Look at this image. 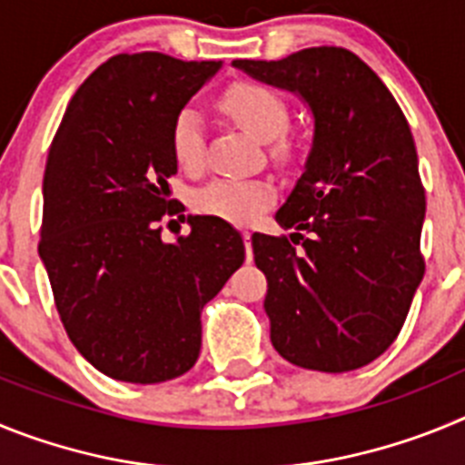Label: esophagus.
Segmentation results:
<instances>
[{
  "mask_svg": "<svg viewBox=\"0 0 465 465\" xmlns=\"http://www.w3.org/2000/svg\"><path fill=\"white\" fill-rule=\"evenodd\" d=\"M244 246H246V258H249V261H252L253 258V252H252V232H244Z\"/></svg>",
  "mask_w": 465,
  "mask_h": 465,
  "instance_id": "1",
  "label": "esophagus"
}]
</instances>
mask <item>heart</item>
<instances>
[{
  "label": "heart",
  "instance_id": "obj_1",
  "mask_svg": "<svg viewBox=\"0 0 465 465\" xmlns=\"http://www.w3.org/2000/svg\"><path fill=\"white\" fill-rule=\"evenodd\" d=\"M221 111L232 118L244 133L270 143L274 158L289 155V143L279 134L289 125V109L274 90L258 84H237L221 97ZM172 153L176 165L197 172L204 165V125L195 109L179 111L172 123ZM274 188L261 179H216L195 193V209L213 219L246 225L272 203Z\"/></svg>",
  "mask_w": 465,
  "mask_h": 465
}]
</instances>
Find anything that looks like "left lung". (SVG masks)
<instances>
[{"label":"left lung","mask_w":465,"mask_h":465,"mask_svg":"<svg viewBox=\"0 0 465 465\" xmlns=\"http://www.w3.org/2000/svg\"><path fill=\"white\" fill-rule=\"evenodd\" d=\"M232 67L298 94L314 118L302 174L274 213L303 249L252 237L268 277L270 340L307 371L363 368L391 347L424 277L426 197L408 121L380 76L344 48Z\"/></svg>","instance_id":"8db88e82"}]
</instances>
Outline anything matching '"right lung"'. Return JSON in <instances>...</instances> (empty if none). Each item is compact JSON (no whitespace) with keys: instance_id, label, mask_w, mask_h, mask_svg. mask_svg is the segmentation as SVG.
I'll list each match as a JSON object with an SVG mask.
<instances>
[{"instance_id":"obj_1","label":"right lung","mask_w":465,"mask_h":465,"mask_svg":"<svg viewBox=\"0 0 465 465\" xmlns=\"http://www.w3.org/2000/svg\"><path fill=\"white\" fill-rule=\"evenodd\" d=\"M221 63L114 55L74 93L44 172L39 258L79 354L106 377L158 384L195 365L203 307L244 262L228 221L188 216L165 242L172 123Z\"/></svg>"}]
</instances>
